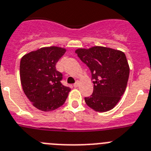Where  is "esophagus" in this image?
<instances>
[{
    "mask_svg": "<svg viewBox=\"0 0 151 151\" xmlns=\"http://www.w3.org/2000/svg\"><path fill=\"white\" fill-rule=\"evenodd\" d=\"M78 86H79V82H78V81H77V82H76V83L74 84V87H77Z\"/></svg>",
    "mask_w": 151,
    "mask_h": 151,
    "instance_id": "34e87169",
    "label": "esophagus"
}]
</instances>
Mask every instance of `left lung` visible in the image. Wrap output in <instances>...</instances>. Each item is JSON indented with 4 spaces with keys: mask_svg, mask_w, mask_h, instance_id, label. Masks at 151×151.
<instances>
[{
    "mask_svg": "<svg viewBox=\"0 0 151 151\" xmlns=\"http://www.w3.org/2000/svg\"><path fill=\"white\" fill-rule=\"evenodd\" d=\"M77 56L90 68L93 92L85 97L96 112H107L116 106L125 91L130 68L124 52L103 46L78 48Z\"/></svg>",
    "mask_w": 151,
    "mask_h": 151,
    "instance_id": "obj_1",
    "label": "left lung"
}]
</instances>
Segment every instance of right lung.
<instances>
[{
  "mask_svg": "<svg viewBox=\"0 0 151 151\" xmlns=\"http://www.w3.org/2000/svg\"><path fill=\"white\" fill-rule=\"evenodd\" d=\"M66 49L43 47L21 58L19 76L25 95L38 109L50 112L61 106L70 89L61 84L62 74L55 65Z\"/></svg>",
  "mask_w": 151,
  "mask_h": 151,
  "instance_id": "1",
  "label": "right lung"
}]
</instances>
